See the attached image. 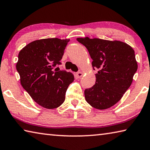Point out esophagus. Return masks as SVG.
Returning <instances> with one entry per match:
<instances>
[{
	"label": "esophagus",
	"instance_id": "esophagus-1",
	"mask_svg": "<svg viewBox=\"0 0 150 150\" xmlns=\"http://www.w3.org/2000/svg\"><path fill=\"white\" fill-rule=\"evenodd\" d=\"M83 73L81 72V71H79V72H77V73H76V75H77V77L78 78H81L83 76Z\"/></svg>",
	"mask_w": 150,
	"mask_h": 150
}]
</instances>
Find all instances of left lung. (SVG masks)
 Segmentation results:
<instances>
[{
    "mask_svg": "<svg viewBox=\"0 0 150 150\" xmlns=\"http://www.w3.org/2000/svg\"><path fill=\"white\" fill-rule=\"evenodd\" d=\"M85 45L96 68V82L85 90L87 102L93 108L105 110L117 103L130 87L138 69L133 48L120 41L88 37L78 38Z\"/></svg>",
    "mask_w": 150,
    "mask_h": 150,
    "instance_id": "left-lung-1",
    "label": "left lung"
}]
</instances>
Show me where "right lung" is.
<instances>
[{
  "label": "right lung",
  "mask_w": 150,
  "mask_h": 150,
  "mask_svg": "<svg viewBox=\"0 0 150 150\" xmlns=\"http://www.w3.org/2000/svg\"><path fill=\"white\" fill-rule=\"evenodd\" d=\"M69 39L57 38L35 40L20 51L16 69L20 83L35 103L42 107H59L65 93L74 81L70 72L60 70V60Z\"/></svg>",
  "instance_id": "obj_1"
}]
</instances>
